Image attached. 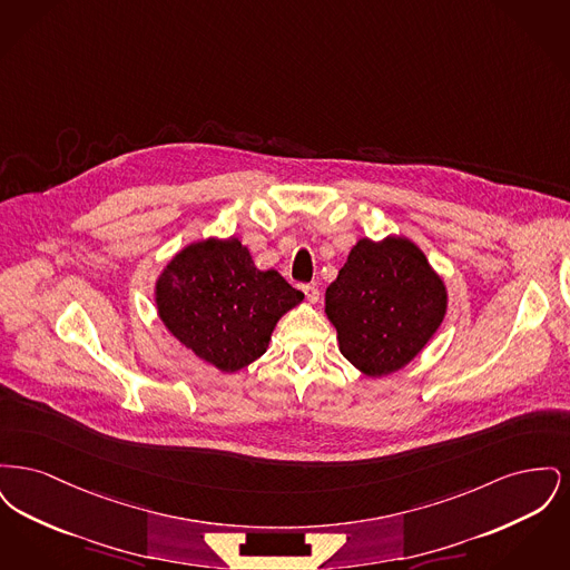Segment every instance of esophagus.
<instances>
[{
    "instance_id": "esophagus-1",
    "label": "esophagus",
    "mask_w": 570,
    "mask_h": 570,
    "mask_svg": "<svg viewBox=\"0 0 570 570\" xmlns=\"http://www.w3.org/2000/svg\"><path fill=\"white\" fill-rule=\"evenodd\" d=\"M301 291H303V295H305V298H307L309 303H316V301H318V288H316V286H312V284H301Z\"/></svg>"
}]
</instances>
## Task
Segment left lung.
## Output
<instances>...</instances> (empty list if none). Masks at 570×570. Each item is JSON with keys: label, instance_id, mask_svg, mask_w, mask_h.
Segmentation results:
<instances>
[{"label": "left lung", "instance_id": "1", "mask_svg": "<svg viewBox=\"0 0 570 570\" xmlns=\"http://www.w3.org/2000/svg\"><path fill=\"white\" fill-rule=\"evenodd\" d=\"M325 301L342 354L379 379L402 370L430 342L446 312V288L412 242L361 239Z\"/></svg>", "mask_w": 570, "mask_h": 570}]
</instances>
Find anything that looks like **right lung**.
<instances>
[{
    "mask_svg": "<svg viewBox=\"0 0 570 570\" xmlns=\"http://www.w3.org/2000/svg\"><path fill=\"white\" fill-rule=\"evenodd\" d=\"M301 298L279 273L256 269L235 237L188 245L156 284L166 328L219 372H237L265 353L273 326Z\"/></svg>",
    "mask_w": 570,
    "mask_h": 570,
    "instance_id": "1",
    "label": "right lung"
}]
</instances>
